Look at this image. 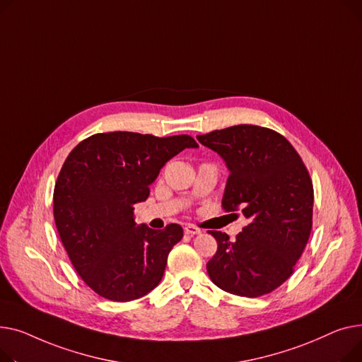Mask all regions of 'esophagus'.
<instances>
[{"mask_svg": "<svg viewBox=\"0 0 362 362\" xmlns=\"http://www.w3.org/2000/svg\"><path fill=\"white\" fill-rule=\"evenodd\" d=\"M184 230L185 233H188V235H199V233H202V229L194 225H185Z\"/></svg>", "mask_w": 362, "mask_h": 362, "instance_id": "obj_1", "label": "esophagus"}]
</instances>
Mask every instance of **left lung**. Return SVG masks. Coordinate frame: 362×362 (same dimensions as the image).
I'll list each match as a JSON object with an SVG mask.
<instances>
[{
    "label": "left lung",
    "instance_id": "obj_1",
    "mask_svg": "<svg viewBox=\"0 0 362 362\" xmlns=\"http://www.w3.org/2000/svg\"><path fill=\"white\" fill-rule=\"evenodd\" d=\"M197 140L226 163L223 209H240L248 219L235 241L209 230L218 243L206 266L210 279L233 295L269 293L292 274L310 238L314 191L307 168L284 136L264 127L233 125Z\"/></svg>",
    "mask_w": 362,
    "mask_h": 362
}]
</instances>
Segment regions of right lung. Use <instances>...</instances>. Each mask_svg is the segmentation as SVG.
Listing matches in <instances>:
<instances>
[{
	"label": "right lung",
	"mask_w": 362,
	"mask_h": 362,
	"mask_svg": "<svg viewBox=\"0 0 362 362\" xmlns=\"http://www.w3.org/2000/svg\"><path fill=\"white\" fill-rule=\"evenodd\" d=\"M196 147L185 134L114 132L88 137L67 156L54 188V219L76 272L98 295L127 303L160 282L182 228L137 225L134 204L148 197L169 159Z\"/></svg>",
	"instance_id": "1"
}]
</instances>
